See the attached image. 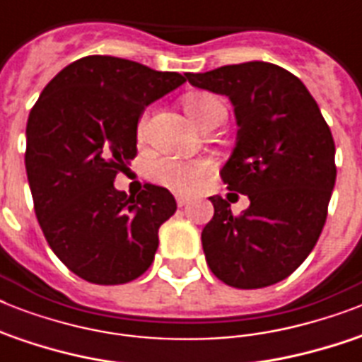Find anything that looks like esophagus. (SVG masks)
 <instances>
[{
  "label": "esophagus",
  "mask_w": 362,
  "mask_h": 362,
  "mask_svg": "<svg viewBox=\"0 0 362 362\" xmlns=\"http://www.w3.org/2000/svg\"><path fill=\"white\" fill-rule=\"evenodd\" d=\"M187 203H189V199H187L186 195H176V204H178V206H186Z\"/></svg>",
  "instance_id": "obj_1"
}]
</instances>
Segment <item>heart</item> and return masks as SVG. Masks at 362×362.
<instances>
[{
  "label": "heart",
  "mask_w": 362,
  "mask_h": 362,
  "mask_svg": "<svg viewBox=\"0 0 362 362\" xmlns=\"http://www.w3.org/2000/svg\"><path fill=\"white\" fill-rule=\"evenodd\" d=\"M220 107H223L220 99L210 95V93H195V95H189L186 99L187 115L192 116L201 127L212 116V112ZM148 124H150V116L144 115L139 122V135H146ZM209 161H186V159L169 156V158L158 159L152 165L150 175H152L153 180L175 189V192H192L193 187H197L201 178L209 173Z\"/></svg>",
  "instance_id": "obj_1"
}]
</instances>
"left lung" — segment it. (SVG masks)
<instances>
[{
	"label": "left lung",
	"instance_id": "obj_1",
	"mask_svg": "<svg viewBox=\"0 0 362 362\" xmlns=\"http://www.w3.org/2000/svg\"><path fill=\"white\" fill-rule=\"evenodd\" d=\"M195 88L227 95L237 144L221 169L227 189L247 195L233 216L220 195L201 240L216 278L238 289L286 280L314 250L337 182L334 141L303 82L280 65L247 62L186 73Z\"/></svg>",
	"mask_w": 362,
	"mask_h": 362
}]
</instances>
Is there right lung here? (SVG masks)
Listing matches in <instances>:
<instances>
[{
  "label": "right lung",
  "instance_id": "add662e5",
  "mask_svg": "<svg viewBox=\"0 0 362 362\" xmlns=\"http://www.w3.org/2000/svg\"><path fill=\"white\" fill-rule=\"evenodd\" d=\"M186 82L131 59L86 56L62 69L37 99L25 127V173L48 246L82 280L118 286L152 264L169 189L139 195L115 187L136 156L142 110Z\"/></svg>",
  "mask_w": 362,
  "mask_h": 362
}]
</instances>
